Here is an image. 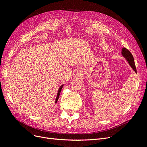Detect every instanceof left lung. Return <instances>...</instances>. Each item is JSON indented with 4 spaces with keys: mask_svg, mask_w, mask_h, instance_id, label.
<instances>
[{
    "mask_svg": "<svg viewBox=\"0 0 147 147\" xmlns=\"http://www.w3.org/2000/svg\"><path fill=\"white\" fill-rule=\"evenodd\" d=\"M121 54L124 56V58L126 59V60L127 61V63L130 65L131 68L134 70V71L136 73H137V70H136V65L134 63V57H133L131 52L126 48H123L121 50Z\"/></svg>",
    "mask_w": 147,
    "mask_h": 147,
    "instance_id": "left-lung-1",
    "label": "left lung"
}]
</instances>
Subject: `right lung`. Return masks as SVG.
Listing matches in <instances>:
<instances>
[{
  "label": "right lung",
  "mask_w": 147,
  "mask_h": 147,
  "mask_svg": "<svg viewBox=\"0 0 147 147\" xmlns=\"http://www.w3.org/2000/svg\"><path fill=\"white\" fill-rule=\"evenodd\" d=\"M63 86H64V84H62V85H61V86L59 87V88L58 91H57V94L56 99V100H55V103H57V100H58V99H59V95H60V92H61V90H62V88H63Z\"/></svg>",
  "instance_id": "obj_1"
}]
</instances>
